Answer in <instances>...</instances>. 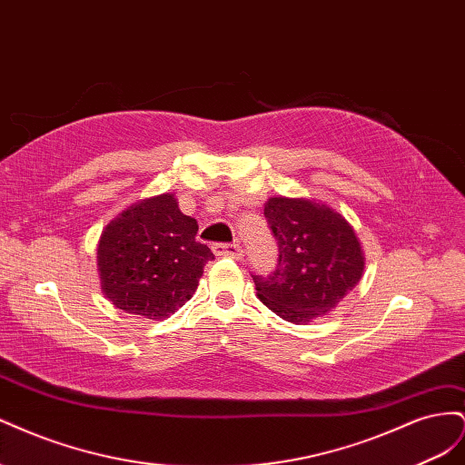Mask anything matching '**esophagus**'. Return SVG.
Here are the masks:
<instances>
[{
    "label": "esophagus",
    "instance_id": "34e87169",
    "mask_svg": "<svg viewBox=\"0 0 465 465\" xmlns=\"http://www.w3.org/2000/svg\"><path fill=\"white\" fill-rule=\"evenodd\" d=\"M213 252L217 256H227V258H242V246L241 244H213Z\"/></svg>",
    "mask_w": 465,
    "mask_h": 465
}]
</instances>
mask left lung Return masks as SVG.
I'll list each match as a JSON object with an SVG mask.
<instances>
[{
    "instance_id": "obj_1",
    "label": "left lung",
    "mask_w": 465,
    "mask_h": 465,
    "mask_svg": "<svg viewBox=\"0 0 465 465\" xmlns=\"http://www.w3.org/2000/svg\"><path fill=\"white\" fill-rule=\"evenodd\" d=\"M263 215L279 254L275 272L252 273L258 299L292 323L328 314L362 275L353 229L333 209L308 200L272 198Z\"/></svg>"
}]
</instances>
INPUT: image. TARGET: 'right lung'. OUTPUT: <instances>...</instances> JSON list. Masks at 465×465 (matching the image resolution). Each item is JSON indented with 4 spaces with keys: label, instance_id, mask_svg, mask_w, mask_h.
I'll return each mask as SVG.
<instances>
[{
    "label": "right lung",
    "instance_id": "add662e5",
    "mask_svg": "<svg viewBox=\"0 0 465 465\" xmlns=\"http://www.w3.org/2000/svg\"><path fill=\"white\" fill-rule=\"evenodd\" d=\"M195 234L198 223L182 213L173 193L125 209L104 229L96 252L106 299L149 320L174 314L215 258Z\"/></svg>",
    "mask_w": 465,
    "mask_h": 465
}]
</instances>
